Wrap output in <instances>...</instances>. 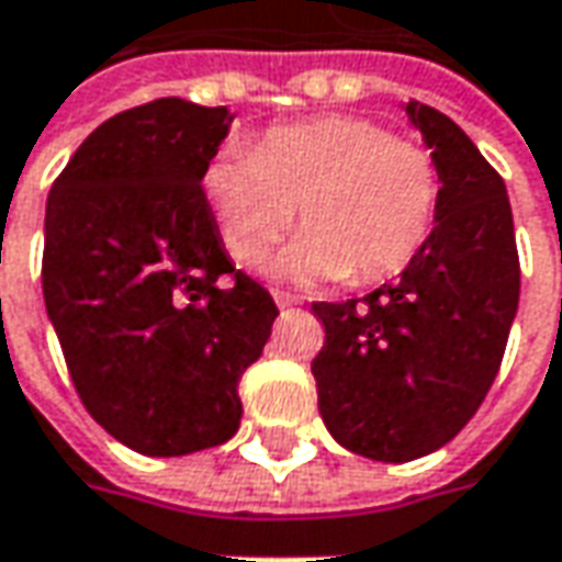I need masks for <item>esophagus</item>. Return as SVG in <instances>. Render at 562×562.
I'll use <instances>...</instances> for the list:
<instances>
[{"instance_id":"esophagus-1","label":"esophagus","mask_w":562,"mask_h":562,"mask_svg":"<svg viewBox=\"0 0 562 562\" xmlns=\"http://www.w3.org/2000/svg\"><path fill=\"white\" fill-rule=\"evenodd\" d=\"M274 303H278L281 310H288V306H293V303H296V296L288 291H274Z\"/></svg>"}]
</instances>
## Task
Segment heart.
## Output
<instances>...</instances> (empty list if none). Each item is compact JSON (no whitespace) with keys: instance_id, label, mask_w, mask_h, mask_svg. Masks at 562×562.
<instances>
[{"instance_id":"b5f03b06","label":"heart","mask_w":562,"mask_h":562,"mask_svg":"<svg viewBox=\"0 0 562 562\" xmlns=\"http://www.w3.org/2000/svg\"><path fill=\"white\" fill-rule=\"evenodd\" d=\"M205 200L234 262L256 266L300 218L278 269L306 281L378 284L431 240L441 168L428 149L369 119L281 124L249 153L205 168Z\"/></svg>"}]
</instances>
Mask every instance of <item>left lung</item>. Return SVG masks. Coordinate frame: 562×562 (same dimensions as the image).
Instances as JSON below:
<instances>
[{
  "label": "left lung",
  "instance_id": "8db88e82",
  "mask_svg": "<svg viewBox=\"0 0 562 562\" xmlns=\"http://www.w3.org/2000/svg\"><path fill=\"white\" fill-rule=\"evenodd\" d=\"M441 168L438 225L400 281L313 303L318 413L335 441L378 463H409L453 441L491 391L519 306V252L504 178L431 105L409 102Z\"/></svg>",
  "mask_w": 562,
  "mask_h": 562
}]
</instances>
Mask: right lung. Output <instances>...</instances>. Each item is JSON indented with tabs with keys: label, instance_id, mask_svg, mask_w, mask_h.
<instances>
[{
	"label": "right lung",
	"instance_id": "obj_1",
	"mask_svg": "<svg viewBox=\"0 0 562 562\" xmlns=\"http://www.w3.org/2000/svg\"><path fill=\"white\" fill-rule=\"evenodd\" d=\"M231 121L227 105L178 97L134 105L77 146L46 200L43 300L68 375L87 413L146 457L240 428L237 384L278 315L231 266L200 184Z\"/></svg>",
	"mask_w": 562,
	"mask_h": 562
}]
</instances>
